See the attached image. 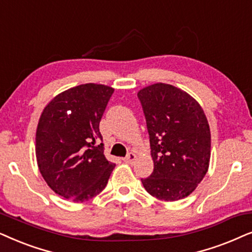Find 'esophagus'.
I'll list each match as a JSON object with an SVG mask.
<instances>
[{
  "instance_id": "1",
  "label": "esophagus",
  "mask_w": 252,
  "mask_h": 252,
  "mask_svg": "<svg viewBox=\"0 0 252 252\" xmlns=\"http://www.w3.org/2000/svg\"><path fill=\"white\" fill-rule=\"evenodd\" d=\"M136 154L135 153H132V152H130L128 156H126V158H124L123 159V161L124 162H126V163H129V165H132L133 162H135V160H136Z\"/></svg>"
}]
</instances>
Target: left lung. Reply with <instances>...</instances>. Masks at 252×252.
<instances>
[{
	"label": "left lung",
	"mask_w": 252,
	"mask_h": 252,
	"mask_svg": "<svg viewBox=\"0 0 252 252\" xmlns=\"http://www.w3.org/2000/svg\"><path fill=\"white\" fill-rule=\"evenodd\" d=\"M150 136L153 173L142 179L153 197L174 202L189 196L207 173L211 132L204 110L192 96L158 83L138 92Z\"/></svg>",
	"instance_id": "8db88e82"
}]
</instances>
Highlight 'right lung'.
<instances>
[{
  "instance_id": "obj_1",
  "label": "right lung",
  "mask_w": 252,
  "mask_h": 252,
  "mask_svg": "<svg viewBox=\"0 0 252 252\" xmlns=\"http://www.w3.org/2000/svg\"><path fill=\"white\" fill-rule=\"evenodd\" d=\"M113 87L83 84L56 95L40 116L35 135L39 170L50 189L83 203L105 189L115 163L106 159L99 123Z\"/></svg>"
}]
</instances>
